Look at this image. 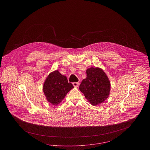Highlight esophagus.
<instances>
[{
	"label": "esophagus",
	"mask_w": 150,
	"mask_h": 150,
	"mask_svg": "<svg viewBox=\"0 0 150 150\" xmlns=\"http://www.w3.org/2000/svg\"><path fill=\"white\" fill-rule=\"evenodd\" d=\"M72 84H73L74 86H75V87H78L79 85V83H78V82H74V83H72Z\"/></svg>",
	"instance_id": "1"
}]
</instances>
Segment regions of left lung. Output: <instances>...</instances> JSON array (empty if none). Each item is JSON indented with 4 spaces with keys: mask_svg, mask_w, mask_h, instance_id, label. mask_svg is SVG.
I'll return each mask as SVG.
<instances>
[{
    "mask_svg": "<svg viewBox=\"0 0 150 150\" xmlns=\"http://www.w3.org/2000/svg\"><path fill=\"white\" fill-rule=\"evenodd\" d=\"M86 78L79 86L80 91L93 106L102 103L110 92V82L106 73L99 67H91L86 71Z\"/></svg>",
    "mask_w": 150,
    "mask_h": 150,
    "instance_id": "8db88e82",
    "label": "left lung"
}]
</instances>
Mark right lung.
Listing matches in <instances>:
<instances>
[{"label": "right lung", "instance_id": "obj_1", "mask_svg": "<svg viewBox=\"0 0 150 150\" xmlns=\"http://www.w3.org/2000/svg\"><path fill=\"white\" fill-rule=\"evenodd\" d=\"M73 88L74 86L68 82L66 76L56 70L50 73L45 79L43 84V92L50 103L57 106Z\"/></svg>", "mask_w": 150, "mask_h": 150}]
</instances>
